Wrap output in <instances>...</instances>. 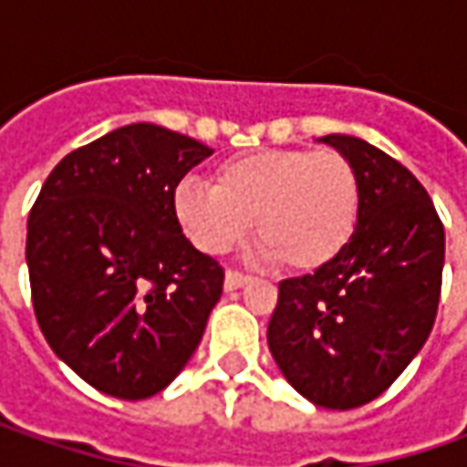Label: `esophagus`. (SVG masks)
I'll list each match as a JSON object with an SVG mask.
<instances>
[{
    "mask_svg": "<svg viewBox=\"0 0 467 467\" xmlns=\"http://www.w3.org/2000/svg\"><path fill=\"white\" fill-rule=\"evenodd\" d=\"M246 283H249V275H244V273H236V270L225 273V291H236V288H242Z\"/></svg>",
    "mask_w": 467,
    "mask_h": 467,
    "instance_id": "1",
    "label": "esophagus"
}]
</instances>
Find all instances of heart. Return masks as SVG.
<instances>
[{
  "mask_svg": "<svg viewBox=\"0 0 467 467\" xmlns=\"http://www.w3.org/2000/svg\"><path fill=\"white\" fill-rule=\"evenodd\" d=\"M358 173L337 150L273 148L236 155L213 173V189L182 182L173 215L205 254H228L252 223L265 257L294 273L335 262L356 234Z\"/></svg>",
  "mask_w": 467,
  "mask_h": 467,
  "instance_id": "b5f03b06",
  "label": "heart"
}]
</instances>
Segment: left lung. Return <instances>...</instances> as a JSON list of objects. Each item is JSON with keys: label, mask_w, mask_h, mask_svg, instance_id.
<instances>
[{"label": "left lung", "mask_w": 467, "mask_h": 467, "mask_svg": "<svg viewBox=\"0 0 467 467\" xmlns=\"http://www.w3.org/2000/svg\"><path fill=\"white\" fill-rule=\"evenodd\" d=\"M319 142L358 173V225L337 260L280 283L267 346L306 400L348 410L379 398L434 327L444 225L421 182L395 158L350 135Z\"/></svg>", "instance_id": "obj_1"}]
</instances>
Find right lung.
Masks as SVG:
<instances>
[{
    "label": "right lung",
    "instance_id": "right-lung-1",
    "mask_svg": "<svg viewBox=\"0 0 467 467\" xmlns=\"http://www.w3.org/2000/svg\"><path fill=\"white\" fill-rule=\"evenodd\" d=\"M213 150L127 124L64 155L27 218L30 294L46 343L90 387L145 400L187 367L223 267L173 215V189Z\"/></svg>",
    "mask_w": 467,
    "mask_h": 467
}]
</instances>
